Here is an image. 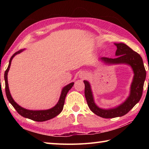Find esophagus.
Listing matches in <instances>:
<instances>
[{
    "label": "esophagus",
    "mask_w": 149,
    "mask_h": 149,
    "mask_svg": "<svg viewBox=\"0 0 149 149\" xmlns=\"http://www.w3.org/2000/svg\"><path fill=\"white\" fill-rule=\"evenodd\" d=\"M87 76V74L86 72H81L80 74H79V77L82 78V79H84Z\"/></svg>",
    "instance_id": "34e87169"
}]
</instances>
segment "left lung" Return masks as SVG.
<instances>
[{"label": "left lung", "instance_id": "left-lung-1", "mask_svg": "<svg viewBox=\"0 0 149 149\" xmlns=\"http://www.w3.org/2000/svg\"><path fill=\"white\" fill-rule=\"evenodd\" d=\"M115 45L117 47L115 54L116 58H109L102 57L101 59L108 64H127L132 67L134 75L131 86L130 95L127 99L115 108L110 109L99 108L94 102L90 83L86 81H84V95L88 107L95 115L104 118L122 116L132 109L140 101L142 96L144 82L146 78V71L140 55L124 43H115Z\"/></svg>", "mask_w": 149, "mask_h": 149}]
</instances>
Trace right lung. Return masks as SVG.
Here are the masks:
<instances>
[{
  "label": "right lung",
  "instance_id": "add662e5",
  "mask_svg": "<svg viewBox=\"0 0 149 149\" xmlns=\"http://www.w3.org/2000/svg\"><path fill=\"white\" fill-rule=\"evenodd\" d=\"M24 50V49L18 50V51L16 52L14 54L11 56L10 60H9L8 67L5 71L4 79H5V90H6V97H7L9 102L11 104V105L13 106V107L18 113V114H20L21 116L25 117V118H27L36 122H43V121H46V120L52 119L53 118H54V117L56 116L57 115H58L62 111V110L63 109V106H64L65 100V97L66 96V94H67V93L68 92V91L71 89L74 83H70L69 84L66 85V86H65L63 88L61 96H60L59 100L58 101V104H57L54 107H52L51 109H49L47 110L33 111V110H28L26 109H24L23 107H20L15 102L13 99V98L10 94V92H9L8 83V73L9 70V68H10L12 59L14 58V56L15 55H17V54L20 53L21 52L23 51Z\"/></svg>",
  "mask_w": 149,
  "mask_h": 149
}]
</instances>
